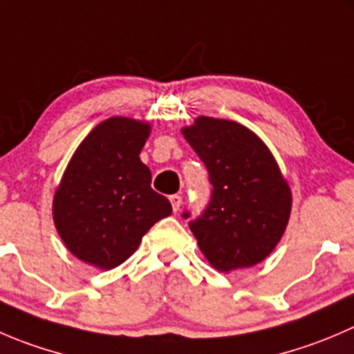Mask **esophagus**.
Here are the masks:
<instances>
[{
    "label": "esophagus",
    "mask_w": 354,
    "mask_h": 354,
    "mask_svg": "<svg viewBox=\"0 0 354 354\" xmlns=\"http://www.w3.org/2000/svg\"><path fill=\"white\" fill-rule=\"evenodd\" d=\"M169 201H171V205H173V211L174 212H178L180 211V207H181V204H183V198L180 197V195H171L169 197Z\"/></svg>",
    "instance_id": "esophagus-1"
}]
</instances>
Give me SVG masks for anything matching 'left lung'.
<instances>
[{
	"label": "left lung",
	"mask_w": 354,
	"mask_h": 354,
	"mask_svg": "<svg viewBox=\"0 0 354 354\" xmlns=\"http://www.w3.org/2000/svg\"><path fill=\"white\" fill-rule=\"evenodd\" d=\"M183 136L212 185L202 214L183 212L202 254L219 272L254 266L282 239L292 204L272 152L245 126L223 119L198 118Z\"/></svg>",
	"instance_id": "obj_1"
}]
</instances>
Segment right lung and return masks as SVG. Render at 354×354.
I'll return each instance as SVG.
<instances>
[{
  "label": "right lung",
  "mask_w": 354,
  "mask_h": 354,
  "mask_svg": "<svg viewBox=\"0 0 354 354\" xmlns=\"http://www.w3.org/2000/svg\"><path fill=\"white\" fill-rule=\"evenodd\" d=\"M147 122L111 118L82 140L53 201V219L67 249L84 263L112 270L124 263L142 236L173 212L152 190L140 160Z\"/></svg>",
  "instance_id": "add662e5"
}]
</instances>
